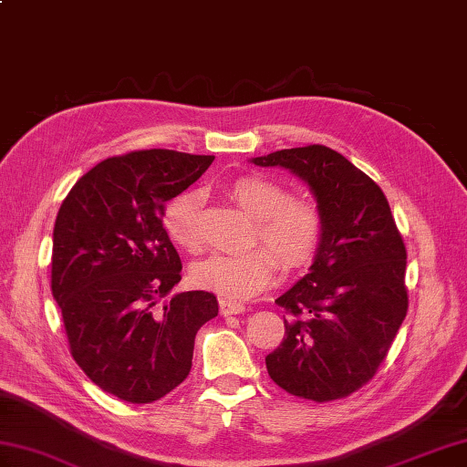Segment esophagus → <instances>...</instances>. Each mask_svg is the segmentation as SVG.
I'll list each match as a JSON object with an SVG mask.
<instances>
[{"label": "esophagus", "mask_w": 467, "mask_h": 467, "mask_svg": "<svg viewBox=\"0 0 467 467\" xmlns=\"http://www.w3.org/2000/svg\"><path fill=\"white\" fill-rule=\"evenodd\" d=\"M241 313H244V305L236 303V301L221 299V315L228 317V315H241Z\"/></svg>", "instance_id": "obj_1"}]
</instances>
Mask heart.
I'll return each mask as SVG.
<instances>
[{"label":"heart","mask_w":467,"mask_h":467,"mask_svg":"<svg viewBox=\"0 0 467 467\" xmlns=\"http://www.w3.org/2000/svg\"><path fill=\"white\" fill-rule=\"evenodd\" d=\"M226 192L254 218V243H263L274 254L265 249L214 254L194 265L192 283L196 286L228 301L253 299L279 279L281 265L286 271L303 269L319 253L325 216L317 202L291 198L285 186L256 174L236 178ZM201 202V192L186 191L174 196L164 211L166 233L188 253L202 249Z\"/></svg>","instance_id":"b5f03b06"}]
</instances>
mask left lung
Returning a JSON list of instances; mask_svg holds the SVG:
<instances>
[{
  "instance_id": "8db88e82",
  "label": "left lung",
  "mask_w": 467,
  "mask_h": 467,
  "mask_svg": "<svg viewBox=\"0 0 467 467\" xmlns=\"http://www.w3.org/2000/svg\"><path fill=\"white\" fill-rule=\"evenodd\" d=\"M253 162L301 176L325 216L311 273L275 301L289 319L266 371L295 398L343 400L373 379L408 315L403 236L381 188L331 148H286Z\"/></svg>"
}]
</instances>
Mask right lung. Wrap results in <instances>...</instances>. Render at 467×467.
I'll return each mask as SVG.
<instances>
[{
  "label": "right lung",
  "mask_w": 467,
  "mask_h": 467,
  "mask_svg": "<svg viewBox=\"0 0 467 467\" xmlns=\"http://www.w3.org/2000/svg\"><path fill=\"white\" fill-rule=\"evenodd\" d=\"M214 156L164 148L106 158L64 198L54 226L52 295L69 353L102 391L152 403L192 367L194 337L218 315L213 293H178L181 256L162 226L164 204Z\"/></svg>",
  "instance_id": "1"
}]
</instances>
